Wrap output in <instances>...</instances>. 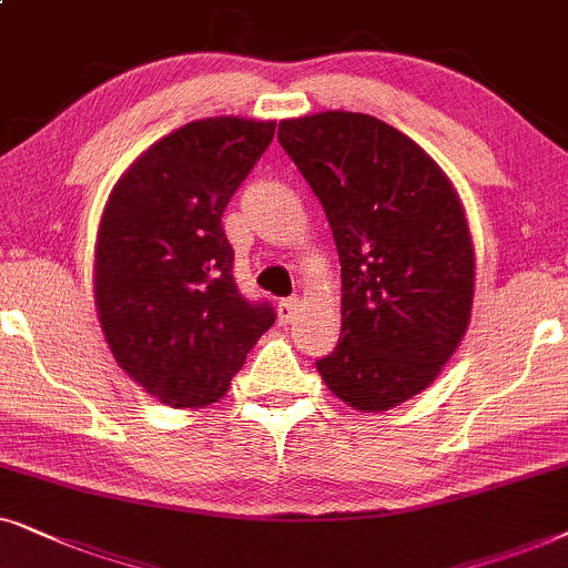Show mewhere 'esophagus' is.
Here are the masks:
<instances>
[{"label":"esophagus","instance_id":"1","mask_svg":"<svg viewBox=\"0 0 568 568\" xmlns=\"http://www.w3.org/2000/svg\"><path fill=\"white\" fill-rule=\"evenodd\" d=\"M296 308H298V301L296 298H285L277 304V320L283 324H291L296 320Z\"/></svg>","mask_w":568,"mask_h":568}]
</instances>
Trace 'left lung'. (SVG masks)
Wrapping results in <instances>:
<instances>
[{"label":"left lung","instance_id":"obj_1","mask_svg":"<svg viewBox=\"0 0 568 568\" xmlns=\"http://www.w3.org/2000/svg\"><path fill=\"white\" fill-rule=\"evenodd\" d=\"M277 140L320 196L339 256L343 327L316 368L355 410H389L442 374L470 324L463 202L426 150L368 113L285 119Z\"/></svg>","mask_w":568,"mask_h":568}]
</instances>
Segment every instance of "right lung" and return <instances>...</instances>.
<instances>
[{
    "label": "right lung",
    "instance_id": "obj_1",
    "mask_svg": "<svg viewBox=\"0 0 568 568\" xmlns=\"http://www.w3.org/2000/svg\"><path fill=\"white\" fill-rule=\"evenodd\" d=\"M275 138V121L213 116L150 145L105 202L93 291L113 358L171 407L217 403L275 308L233 280L223 210Z\"/></svg>",
    "mask_w": 568,
    "mask_h": 568
}]
</instances>
